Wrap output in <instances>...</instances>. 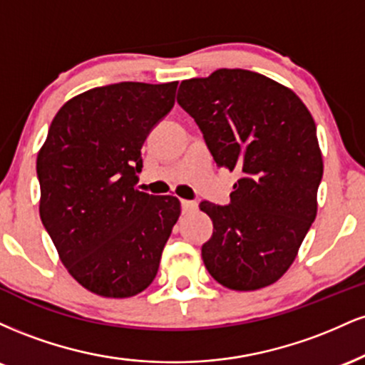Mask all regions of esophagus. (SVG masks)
Returning a JSON list of instances; mask_svg holds the SVG:
<instances>
[{
	"mask_svg": "<svg viewBox=\"0 0 365 365\" xmlns=\"http://www.w3.org/2000/svg\"><path fill=\"white\" fill-rule=\"evenodd\" d=\"M195 209H197V202H194V200H182V211L183 212L195 211Z\"/></svg>",
	"mask_w": 365,
	"mask_h": 365,
	"instance_id": "34e87169",
	"label": "esophagus"
}]
</instances>
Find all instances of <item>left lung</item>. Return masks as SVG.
Returning <instances> with one entry per match:
<instances>
[{"label":"left lung","instance_id":"8db88e82","mask_svg":"<svg viewBox=\"0 0 365 365\" xmlns=\"http://www.w3.org/2000/svg\"><path fill=\"white\" fill-rule=\"evenodd\" d=\"M177 101L200 128L217 168L240 175L230 204H199L212 220L204 266L232 290L274 283L317 211L322 158L311 113L290 89L242 68L183 81Z\"/></svg>","mask_w":365,"mask_h":365}]
</instances>
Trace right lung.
I'll return each mask as SVG.
<instances>
[{"label": "right lung", "instance_id": "right-lung-1", "mask_svg": "<svg viewBox=\"0 0 365 365\" xmlns=\"http://www.w3.org/2000/svg\"><path fill=\"white\" fill-rule=\"evenodd\" d=\"M178 82H120L63 104L37 154L41 221L83 288L111 299L156 278L180 216L173 195L137 190L142 144L171 111Z\"/></svg>", "mask_w": 365, "mask_h": 365}]
</instances>
